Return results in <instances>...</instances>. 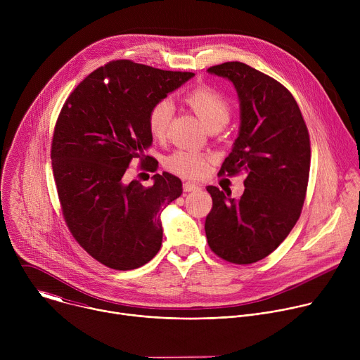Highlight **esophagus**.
Wrapping results in <instances>:
<instances>
[{
  "label": "esophagus",
  "instance_id": "1",
  "mask_svg": "<svg viewBox=\"0 0 360 360\" xmlns=\"http://www.w3.org/2000/svg\"><path fill=\"white\" fill-rule=\"evenodd\" d=\"M182 188H184L185 192H195V191L200 189V186L198 184H193V182H185Z\"/></svg>",
  "mask_w": 360,
  "mask_h": 360
}]
</instances>
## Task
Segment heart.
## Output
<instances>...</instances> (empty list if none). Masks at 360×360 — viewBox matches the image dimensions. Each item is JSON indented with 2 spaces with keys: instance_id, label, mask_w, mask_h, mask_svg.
<instances>
[{
  "instance_id": "heart-1",
  "label": "heart",
  "mask_w": 360,
  "mask_h": 360,
  "mask_svg": "<svg viewBox=\"0 0 360 360\" xmlns=\"http://www.w3.org/2000/svg\"><path fill=\"white\" fill-rule=\"evenodd\" d=\"M186 104L208 128L224 127L231 115L228 99L215 88L200 85L193 88L186 96ZM174 105L169 99H161L149 110L148 128L155 139H164L168 134ZM165 168L184 178H198L210 165V158L195 150H176L167 157Z\"/></svg>"
}]
</instances>
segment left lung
I'll use <instances>...</instances> for the list:
<instances>
[{"label":"left lung","instance_id":"left-lung-1","mask_svg":"<svg viewBox=\"0 0 360 360\" xmlns=\"http://www.w3.org/2000/svg\"><path fill=\"white\" fill-rule=\"evenodd\" d=\"M229 79L239 98L240 125L219 174H246L240 198L208 186L212 210L205 221L210 248L238 265L272 253L297 222L311 168V141L292 94L243 63L208 68Z\"/></svg>","mask_w":360,"mask_h":360}]
</instances>
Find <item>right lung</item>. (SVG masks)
<instances>
[{"label": "right lung", "instance_id": "add662e5", "mask_svg": "<svg viewBox=\"0 0 360 360\" xmlns=\"http://www.w3.org/2000/svg\"><path fill=\"white\" fill-rule=\"evenodd\" d=\"M193 75L120 60L91 72L65 101L51 146L54 179L72 236L102 265L136 269L161 249V212L182 182L162 172L146 188L125 184L124 174L135 160L157 171L145 155L149 110Z\"/></svg>", "mask_w": 360, "mask_h": 360}]
</instances>
